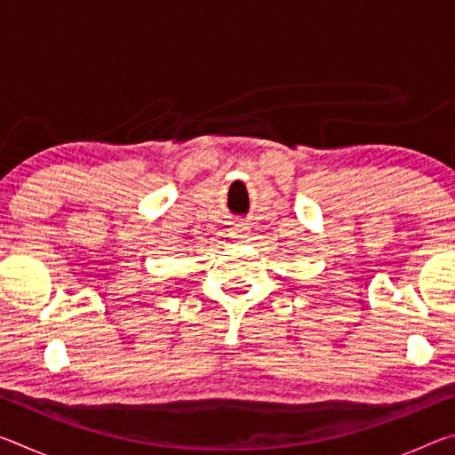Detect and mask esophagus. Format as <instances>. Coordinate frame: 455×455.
Instances as JSON below:
<instances>
[{"instance_id": "34e87169", "label": "esophagus", "mask_w": 455, "mask_h": 455, "mask_svg": "<svg viewBox=\"0 0 455 455\" xmlns=\"http://www.w3.org/2000/svg\"><path fill=\"white\" fill-rule=\"evenodd\" d=\"M246 230H249V227H244V225H235V227H230V228H228V236L233 238V241L244 243L246 238H249V233H246Z\"/></svg>"}]
</instances>
